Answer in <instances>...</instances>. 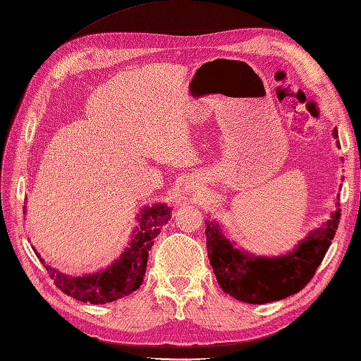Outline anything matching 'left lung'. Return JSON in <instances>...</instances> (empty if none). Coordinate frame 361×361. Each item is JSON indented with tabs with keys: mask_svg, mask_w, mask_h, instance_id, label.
I'll use <instances>...</instances> for the list:
<instances>
[{
	"mask_svg": "<svg viewBox=\"0 0 361 361\" xmlns=\"http://www.w3.org/2000/svg\"><path fill=\"white\" fill-rule=\"evenodd\" d=\"M334 135L338 132L334 130ZM340 209L282 257H255L233 247L214 221L206 225V248L219 286L248 304L279 301L301 291L315 276L340 224Z\"/></svg>",
	"mask_w": 361,
	"mask_h": 361,
	"instance_id": "left-lung-1",
	"label": "left lung"
}]
</instances>
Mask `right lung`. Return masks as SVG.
I'll list each match as a JSON object with an SVG mask.
<instances>
[{"label": "right lung", "instance_id": "add662e5", "mask_svg": "<svg viewBox=\"0 0 361 361\" xmlns=\"http://www.w3.org/2000/svg\"><path fill=\"white\" fill-rule=\"evenodd\" d=\"M171 208L164 204H157L153 208H145L141 214L140 226L136 228L128 248L122 256L105 270L79 278H68L66 274L59 273L54 268L42 264L48 270L49 278L56 287L82 302L106 304L124 298L132 291L141 287L145 268H147L149 251L153 240L161 233L169 220H171ZM38 256V252H35Z\"/></svg>", "mask_w": 361, "mask_h": 361}]
</instances>
